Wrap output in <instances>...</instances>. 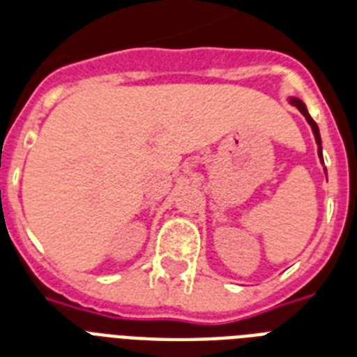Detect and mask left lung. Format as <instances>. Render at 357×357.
<instances>
[{"instance_id": "1", "label": "left lung", "mask_w": 357, "mask_h": 357, "mask_svg": "<svg viewBox=\"0 0 357 357\" xmlns=\"http://www.w3.org/2000/svg\"><path fill=\"white\" fill-rule=\"evenodd\" d=\"M291 102H293V105H296V107H298V111L302 114H304L305 116V120H307V122H310V126H311V129H313V135H315V140H317V144H319V155H321V159H322V148H321V133H319V126H317L315 123V120L311 119L310 116V113H307V109H305V105L302 102H300V100H291Z\"/></svg>"}]
</instances>
